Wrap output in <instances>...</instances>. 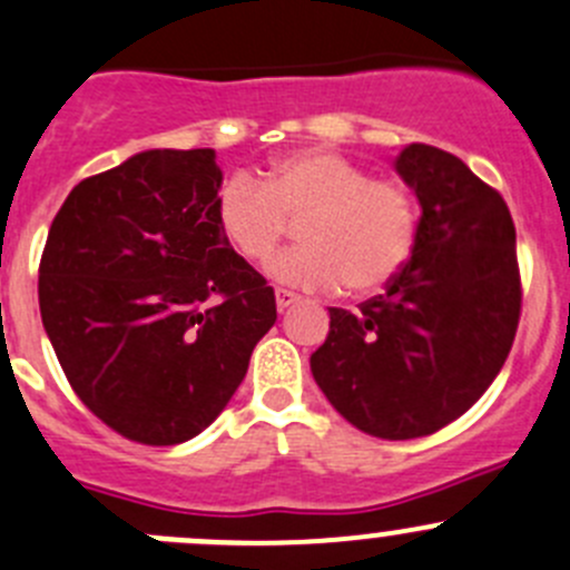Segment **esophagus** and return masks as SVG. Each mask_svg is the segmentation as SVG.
I'll list each match as a JSON object with an SVG mask.
<instances>
[{
  "instance_id": "1",
  "label": "esophagus",
  "mask_w": 570,
  "mask_h": 570,
  "mask_svg": "<svg viewBox=\"0 0 570 570\" xmlns=\"http://www.w3.org/2000/svg\"><path fill=\"white\" fill-rule=\"evenodd\" d=\"M295 303H301V295H295L289 289H275V306H278V312H286Z\"/></svg>"
}]
</instances>
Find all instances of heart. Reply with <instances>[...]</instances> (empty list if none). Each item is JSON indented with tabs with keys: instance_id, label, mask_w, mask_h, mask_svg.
Instances as JSON below:
<instances>
[{
	"instance_id": "heart-1",
	"label": "heart",
	"mask_w": 570,
	"mask_h": 570,
	"mask_svg": "<svg viewBox=\"0 0 570 570\" xmlns=\"http://www.w3.org/2000/svg\"><path fill=\"white\" fill-rule=\"evenodd\" d=\"M219 234L250 264H267L301 219L303 245L281 253L269 275L301 289L345 284L367 295L390 284L412 256L417 203L406 186L375 180L358 164L331 150H301L278 158L264 173L225 180L214 203Z\"/></svg>"
}]
</instances>
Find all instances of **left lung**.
<instances>
[{
    "label": "left lung",
    "mask_w": 570,
    "mask_h": 570,
    "mask_svg": "<svg viewBox=\"0 0 570 570\" xmlns=\"http://www.w3.org/2000/svg\"><path fill=\"white\" fill-rule=\"evenodd\" d=\"M395 173L420 203L412 258L358 312L328 308L308 364L358 432L414 440L465 414L504 367L521 278L510 208L465 161L406 145Z\"/></svg>",
    "instance_id": "left-lung-1"
}]
</instances>
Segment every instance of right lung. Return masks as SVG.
Returning <instances> with one entry per match:
<instances>
[{"label":"right lung","mask_w":570,"mask_h":570,"mask_svg":"<svg viewBox=\"0 0 570 570\" xmlns=\"http://www.w3.org/2000/svg\"><path fill=\"white\" fill-rule=\"evenodd\" d=\"M217 153L145 150L80 180L38 269L43 331L71 390L121 438L175 445L219 417L275 292L219 234Z\"/></svg>","instance_id":"obj_1"}]
</instances>
